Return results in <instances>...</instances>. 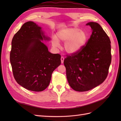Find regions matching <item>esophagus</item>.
<instances>
[{"label": "esophagus", "mask_w": 121, "mask_h": 121, "mask_svg": "<svg viewBox=\"0 0 121 121\" xmlns=\"http://www.w3.org/2000/svg\"><path fill=\"white\" fill-rule=\"evenodd\" d=\"M64 60H65L64 57L63 56H61V58H60V60H61V63L62 64H63V63H64Z\"/></svg>", "instance_id": "obj_1"}]
</instances>
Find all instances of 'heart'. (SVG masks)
<instances>
[{"mask_svg":"<svg viewBox=\"0 0 121 121\" xmlns=\"http://www.w3.org/2000/svg\"><path fill=\"white\" fill-rule=\"evenodd\" d=\"M56 36L57 37L53 36L52 38V45L58 47L59 41L65 42V49L69 54L79 52L85 45L88 38L85 31L77 27L61 29L57 32Z\"/></svg>","mask_w":121,"mask_h":121,"instance_id":"1","label":"heart"}]
</instances>
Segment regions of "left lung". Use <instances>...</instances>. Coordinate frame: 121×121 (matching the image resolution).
<instances>
[{
  "label": "left lung",
  "instance_id": "1",
  "mask_svg": "<svg viewBox=\"0 0 121 121\" xmlns=\"http://www.w3.org/2000/svg\"><path fill=\"white\" fill-rule=\"evenodd\" d=\"M92 32L86 45L68 56L64 64L69 86L84 92L100 85L107 78L111 63V41L99 24L89 22Z\"/></svg>",
  "mask_w": 121,
  "mask_h": 121
}]
</instances>
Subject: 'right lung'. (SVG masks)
<instances>
[{"instance_id":"obj_1","label":"right lung","mask_w":121,"mask_h":121,"mask_svg":"<svg viewBox=\"0 0 121 121\" xmlns=\"http://www.w3.org/2000/svg\"><path fill=\"white\" fill-rule=\"evenodd\" d=\"M50 38L33 22L23 25L12 41L10 61L17 82L29 90L40 92L50 83L53 71L61 64L59 54L49 52L42 41Z\"/></svg>"}]
</instances>
